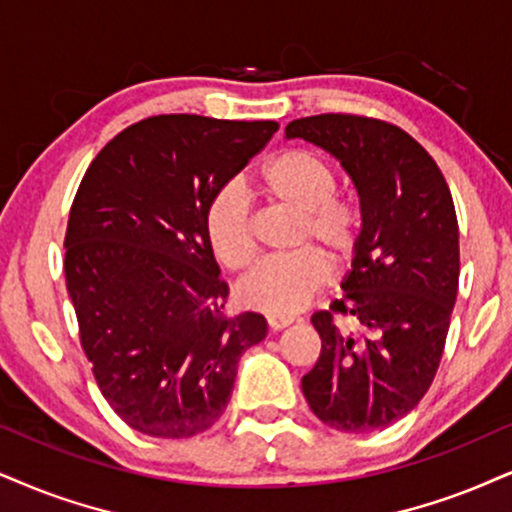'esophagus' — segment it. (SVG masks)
<instances>
[{
  "label": "esophagus",
  "instance_id": "1",
  "mask_svg": "<svg viewBox=\"0 0 512 512\" xmlns=\"http://www.w3.org/2000/svg\"><path fill=\"white\" fill-rule=\"evenodd\" d=\"M268 325L273 332L285 330L287 325H292V318H285V315H268Z\"/></svg>",
  "mask_w": 512,
  "mask_h": 512
}]
</instances>
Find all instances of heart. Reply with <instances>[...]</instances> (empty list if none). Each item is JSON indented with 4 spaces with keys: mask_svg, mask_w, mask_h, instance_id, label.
Listing matches in <instances>:
<instances>
[{
    "mask_svg": "<svg viewBox=\"0 0 512 512\" xmlns=\"http://www.w3.org/2000/svg\"><path fill=\"white\" fill-rule=\"evenodd\" d=\"M263 194L296 213L292 244L304 249L261 261L242 277L239 299L270 315L301 311L330 282L332 268L322 255L342 263L356 246L361 220L337 194V173L320 156L304 149L282 151L261 170ZM208 246L227 268L242 270L256 254L251 204L242 187L225 185L208 199L204 211ZM322 255L311 250L310 246Z\"/></svg>",
    "mask_w": 512,
    "mask_h": 512,
    "instance_id": "heart-1",
    "label": "heart"
}]
</instances>
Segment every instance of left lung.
<instances>
[{
	"mask_svg": "<svg viewBox=\"0 0 512 512\" xmlns=\"http://www.w3.org/2000/svg\"><path fill=\"white\" fill-rule=\"evenodd\" d=\"M285 135L342 163L363 218L344 296L311 318L323 349L301 389L332 430H384L418 406L444 353L460 273L451 189L408 132L377 118L320 113Z\"/></svg>",
	"mask_w": 512,
	"mask_h": 512,
	"instance_id": "8db88e82",
	"label": "left lung"
}]
</instances>
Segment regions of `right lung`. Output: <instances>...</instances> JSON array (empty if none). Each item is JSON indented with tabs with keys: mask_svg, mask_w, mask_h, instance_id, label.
Returning a JSON list of instances; mask_svg holds the SVG:
<instances>
[{
	"mask_svg": "<svg viewBox=\"0 0 512 512\" xmlns=\"http://www.w3.org/2000/svg\"><path fill=\"white\" fill-rule=\"evenodd\" d=\"M277 128L151 116L113 137L80 182L63 239L66 287L99 391L132 430L206 432L242 353L268 334L263 315H225L204 211Z\"/></svg>",
	"mask_w": 512,
	"mask_h": 512,
	"instance_id": "add662e5",
	"label": "right lung"
}]
</instances>
